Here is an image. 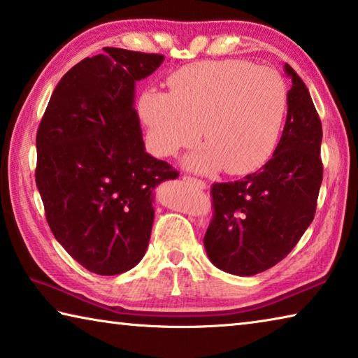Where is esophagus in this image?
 I'll list each match as a JSON object with an SVG mask.
<instances>
[{
  "label": "esophagus",
  "instance_id": "1",
  "mask_svg": "<svg viewBox=\"0 0 358 358\" xmlns=\"http://www.w3.org/2000/svg\"><path fill=\"white\" fill-rule=\"evenodd\" d=\"M183 180L186 181V183H191L196 187H199V189H203L205 187V181L201 180V178H196V177H191V175H185Z\"/></svg>",
  "mask_w": 358,
  "mask_h": 358
}]
</instances>
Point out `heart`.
Here are the masks:
<instances>
[{"mask_svg": "<svg viewBox=\"0 0 358 358\" xmlns=\"http://www.w3.org/2000/svg\"><path fill=\"white\" fill-rule=\"evenodd\" d=\"M169 90L150 88L138 101L151 148L159 156L192 147L203 134L207 145L187 166L246 173L275 151L287 108L286 83L275 69L245 59L203 62L173 72Z\"/></svg>", "mask_w": 358, "mask_h": 358, "instance_id": "b5f03b06", "label": "heart"}]
</instances>
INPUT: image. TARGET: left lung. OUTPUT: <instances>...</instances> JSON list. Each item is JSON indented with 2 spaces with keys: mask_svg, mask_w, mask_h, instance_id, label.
<instances>
[{
  "mask_svg": "<svg viewBox=\"0 0 358 358\" xmlns=\"http://www.w3.org/2000/svg\"><path fill=\"white\" fill-rule=\"evenodd\" d=\"M286 72L292 88L273 157L245 178L210 189L213 216L203 245L211 262L232 275L252 276L281 262L316 215L322 123L306 85L289 64Z\"/></svg>",
  "mask_w": 358,
  "mask_h": 358,
  "instance_id": "obj_1",
  "label": "left lung"
}]
</instances>
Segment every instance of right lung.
<instances>
[{"label": "right lung", "instance_id": "1", "mask_svg": "<svg viewBox=\"0 0 358 358\" xmlns=\"http://www.w3.org/2000/svg\"><path fill=\"white\" fill-rule=\"evenodd\" d=\"M58 82L36 136V186L52 234L96 275L141 262L153 226V189L178 178L145 151L134 85L164 55L106 47Z\"/></svg>", "mask_w": 358, "mask_h": 358}]
</instances>
